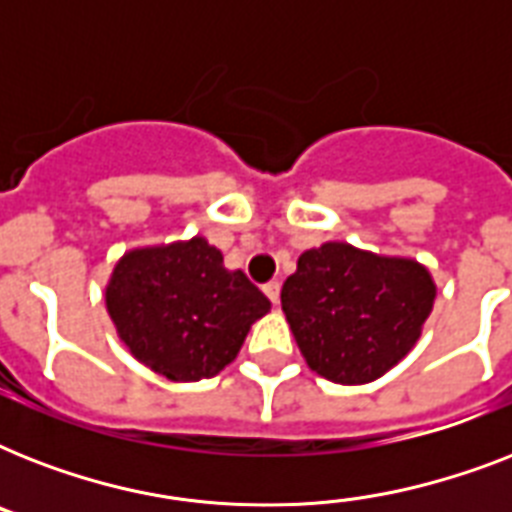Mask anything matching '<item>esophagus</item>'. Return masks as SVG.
Instances as JSON below:
<instances>
[{
	"instance_id": "34e87169",
	"label": "esophagus",
	"mask_w": 512,
	"mask_h": 512,
	"mask_svg": "<svg viewBox=\"0 0 512 512\" xmlns=\"http://www.w3.org/2000/svg\"><path fill=\"white\" fill-rule=\"evenodd\" d=\"M263 292L268 295V300L276 305V303H279V295H281V284H279V281H268V284L263 287Z\"/></svg>"
}]
</instances>
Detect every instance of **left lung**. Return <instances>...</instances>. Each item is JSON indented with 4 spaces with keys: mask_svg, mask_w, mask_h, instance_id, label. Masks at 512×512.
Returning <instances> with one entry per match:
<instances>
[{
    "mask_svg": "<svg viewBox=\"0 0 512 512\" xmlns=\"http://www.w3.org/2000/svg\"><path fill=\"white\" fill-rule=\"evenodd\" d=\"M436 284L425 265L327 241L297 260L281 308L313 372L364 385L393 369L420 340Z\"/></svg>",
    "mask_w": 512,
    "mask_h": 512,
    "instance_id": "1",
    "label": "left lung"
}]
</instances>
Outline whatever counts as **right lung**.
Returning <instances> with one entry per match:
<instances>
[{"instance_id": "add662e5", "label": "right lung", "mask_w": 512, "mask_h": 512, "mask_svg": "<svg viewBox=\"0 0 512 512\" xmlns=\"http://www.w3.org/2000/svg\"><path fill=\"white\" fill-rule=\"evenodd\" d=\"M116 335L140 364L172 382L215 377L244 345L271 300L228 271L207 239L130 249L106 287Z\"/></svg>"}]
</instances>
